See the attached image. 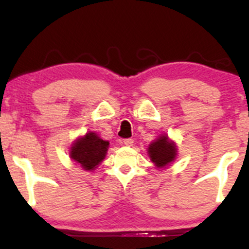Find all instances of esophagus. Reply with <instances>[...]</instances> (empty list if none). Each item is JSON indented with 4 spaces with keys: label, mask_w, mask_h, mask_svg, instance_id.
I'll return each instance as SVG.
<instances>
[{
    "label": "esophagus",
    "mask_w": 249,
    "mask_h": 249,
    "mask_svg": "<svg viewBox=\"0 0 249 249\" xmlns=\"http://www.w3.org/2000/svg\"><path fill=\"white\" fill-rule=\"evenodd\" d=\"M124 144L126 145V146H132V145H133V139L132 138L124 139Z\"/></svg>",
    "instance_id": "1"
}]
</instances>
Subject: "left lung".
<instances>
[{
  "instance_id": "obj_1",
  "label": "left lung",
  "mask_w": 249,
  "mask_h": 249,
  "mask_svg": "<svg viewBox=\"0 0 249 249\" xmlns=\"http://www.w3.org/2000/svg\"><path fill=\"white\" fill-rule=\"evenodd\" d=\"M148 156L157 167H165L176 158L177 147L173 142L168 141L166 136H161L150 144Z\"/></svg>"
}]
</instances>
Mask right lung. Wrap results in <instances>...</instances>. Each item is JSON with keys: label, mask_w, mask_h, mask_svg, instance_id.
Returning a JSON list of instances; mask_svg holds the SVG:
<instances>
[{"label": "right lung", "mask_w": 249, "mask_h": 249, "mask_svg": "<svg viewBox=\"0 0 249 249\" xmlns=\"http://www.w3.org/2000/svg\"><path fill=\"white\" fill-rule=\"evenodd\" d=\"M108 142L103 141L96 133L89 132L72 145L70 156L87 171L95 170L105 158Z\"/></svg>", "instance_id": "right-lung-1"}]
</instances>
